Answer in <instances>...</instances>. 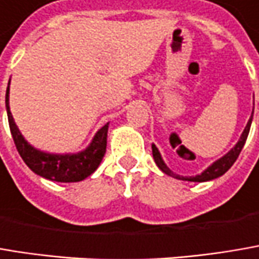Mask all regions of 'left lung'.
Wrapping results in <instances>:
<instances>
[{"instance_id":"left-lung-1","label":"left lung","mask_w":259,"mask_h":259,"mask_svg":"<svg viewBox=\"0 0 259 259\" xmlns=\"http://www.w3.org/2000/svg\"><path fill=\"white\" fill-rule=\"evenodd\" d=\"M252 113H253V112H252ZM250 123H252V116H250L249 120H248V123H246V126H245V130H243V133H242V136H240L239 141L236 143V146L231 149L227 155H224L223 157H220L218 160H215L211 166H208V168H206L202 174H199V176L180 177V176H177V174H174V172L166 166V163L163 162V159H162V156H160V153H159V150H157V147L155 146V144H152L153 159H155L156 165L159 166V169H160V171H163L166 176L174 177V178H178V180H184V181H196V183L211 181V180H215V178L221 177L223 174H226V172H227V171L231 168V165L236 162V159L239 157L240 152H242V149H243V146H245V143H246V139H248V134H249V130H250Z\"/></svg>"}]
</instances>
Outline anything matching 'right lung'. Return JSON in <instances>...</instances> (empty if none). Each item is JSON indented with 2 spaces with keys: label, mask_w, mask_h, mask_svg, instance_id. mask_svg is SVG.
Returning a JSON list of instances; mask_svg holds the SVG:
<instances>
[{
  "label": "right lung",
  "mask_w": 259,
  "mask_h": 259,
  "mask_svg": "<svg viewBox=\"0 0 259 259\" xmlns=\"http://www.w3.org/2000/svg\"><path fill=\"white\" fill-rule=\"evenodd\" d=\"M9 94L10 87H7L6 107H7L10 131H11V136H13L19 155L22 156L25 163L35 174L44 177L47 180H51V181L76 183V181L85 180L99 168L103 156L106 153L109 123H106L97 131V134L94 136L90 146L79 153L56 155V153L41 152V150L35 149L33 146H30L25 140V137L22 136V133L19 131L16 122L13 119V115L10 112Z\"/></svg>",
  "instance_id": "add662e5"
}]
</instances>
